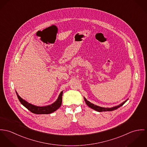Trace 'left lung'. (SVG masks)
I'll return each mask as SVG.
<instances>
[{
  "instance_id": "1",
  "label": "left lung",
  "mask_w": 147,
  "mask_h": 147,
  "mask_svg": "<svg viewBox=\"0 0 147 147\" xmlns=\"http://www.w3.org/2000/svg\"><path fill=\"white\" fill-rule=\"evenodd\" d=\"M84 101H85L86 104H87L90 108H91V109H94V110H95V111H96L99 112H106V111H114V110L118 109V108H119L120 107L122 106V105L128 100V99H127L126 100H125L124 102H123L122 103H121V104H119V105L115 106V107H112V108H104V107H98V106H97V105H95V104H94L90 102V101H88V100H87V99L85 98H84Z\"/></svg>"
}]
</instances>
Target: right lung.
Here are the masks:
<instances>
[{"label": "right lung", "instance_id": "add662e5", "mask_svg": "<svg viewBox=\"0 0 147 147\" xmlns=\"http://www.w3.org/2000/svg\"><path fill=\"white\" fill-rule=\"evenodd\" d=\"M63 92V91H61L60 92L57 99L53 104L47 106L38 107V106L34 105L30 103H29L25 100L22 99L18 95L17 92L16 91L17 98H18L19 101H20V102L21 103V104H22L25 108H26L29 111H30L33 113L36 114H50L52 112H54L57 109H58L61 105Z\"/></svg>", "mask_w": 147, "mask_h": 147}]
</instances>
